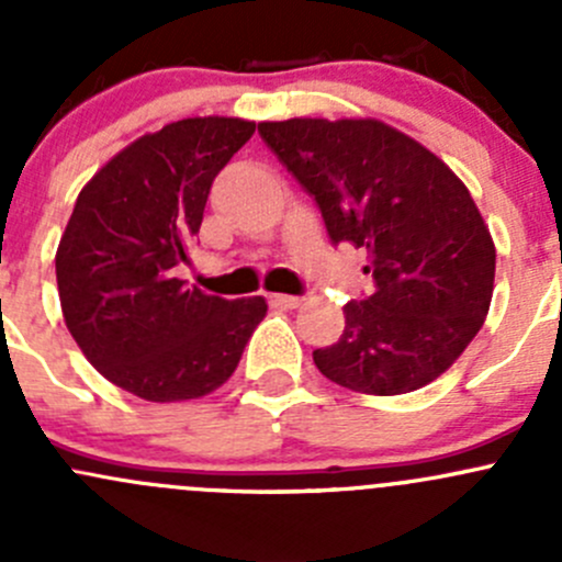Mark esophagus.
<instances>
[{"label":"esophagus","mask_w":562,"mask_h":562,"mask_svg":"<svg viewBox=\"0 0 562 562\" xmlns=\"http://www.w3.org/2000/svg\"><path fill=\"white\" fill-rule=\"evenodd\" d=\"M269 302H271V307H280V310H296V307H302L304 299H299V296H285V293H271Z\"/></svg>","instance_id":"1"}]
</instances>
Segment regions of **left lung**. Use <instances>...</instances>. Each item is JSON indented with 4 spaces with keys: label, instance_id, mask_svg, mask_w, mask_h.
Instances as JSON below:
<instances>
[{
    "label": "left lung",
    "instance_id": "left-lung-1",
    "mask_svg": "<svg viewBox=\"0 0 562 562\" xmlns=\"http://www.w3.org/2000/svg\"><path fill=\"white\" fill-rule=\"evenodd\" d=\"M260 138L315 198L334 245L367 249L378 291L342 307L339 342L313 361L328 381L394 396L443 375L473 342L495 291V241L468 187L381 119L260 122Z\"/></svg>",
    "mask_w": 562,
    "mask_h": 562
}]
</instances>
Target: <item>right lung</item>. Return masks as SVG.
I'll return each instance as SVG.
<instances>
[{
    "label": "right lung",
    "instance_id": "add662e5",
    "mask_svg": "<svg viewBox=\"0 0 562 562\" xmlns=\"http://www.w3.org/2000/svg\"><path fill=\"white\" fill-rule=\"evenodd\" d=\"M255 133L192 116L140 135L78 192L56 249L61 315L89 364L146 402L212 394L234 375L266 299L209 296L173 277L214 176Z\"/></svg>",
    "mask_w": 562,
    "mask_h": 562
}]
</instances>
